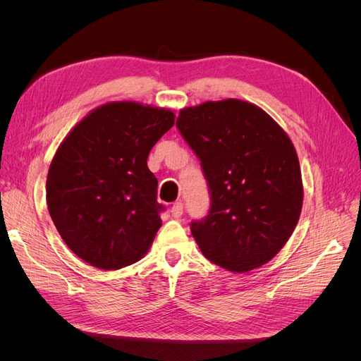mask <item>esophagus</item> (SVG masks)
Returning a JSON list of instances; mask_svg holds the SVG:
<instances>
[{
	"label": "esophagus",
	"instance_id": "1",
	"mask_svg": "<svg viewBox=\"0 0 361 361\" xmlns=\"http://www.w3.org/2000/svg\"><path fill=\"white\" fill-rule=\"evenodd\" d=\"M182 214H183V204H182V202H176V203H173V206H171V216L173 218H180L182 216Z\"/></svg>",
	"mask_w": 361,
	"mask_h": 361
}]
</instances>
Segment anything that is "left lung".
Returning <instances> with one entry per match:
<instances>
[{"label":"left lung","instance_id":"1","mask_svg":"<svg viewBox=\"0 0 361 361\" xmlns=\"http://www.w3.org/2000/svg\"><path fill=\"white\" fill-rule=\"evenodd\" d=\"M176 128L199 158L211 195L191 233L215 265L247 272L288 243L302 206L297 152L274 120L238 99L179 113Z\"/></svg>","mask_w":361,"mask_h":361}]
</instances>
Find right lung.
Instances as JSON below:
<instances>
[{
    "instance_id": "right-lung-1",
    "label": "right lung",
    "mask_w": 361,
    "mask_h": 361,
    "mask_svg": "<svg viewBox=\"0 0 361 361\" xmlns=\"http://www.w3.org/2000/svg\"><path fill=\"white\" fill-rule=\"evenodd\" d=\"M173 125L164 108L111 102L59 147L48 171V209L63 241L87 264L120 269L146 255L166 209L147 157Z\"/></svg>"
}]
</instances>
